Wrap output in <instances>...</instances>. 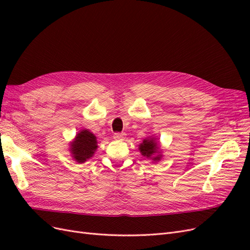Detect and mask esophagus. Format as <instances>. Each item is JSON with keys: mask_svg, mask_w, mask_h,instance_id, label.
Instances as JSON below:
<instances>
[{"mask_svg": "<svg viewBox=\"0 0 250 250\" xmlns=\"http://www.w3.org/2000/svg\"><path fill=\"white\" fill-rule=\"evenodd\" d=\"M124 137H125V133H123V132L113 133V138H115L116 140H123Z\"/></svg>", "mask_w": 250, "mask_h": 250, "instance_id": "obj_1", "label": "esophagus"}]
</instances>
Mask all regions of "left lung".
Returning a JSON list of instances; mask_svg holds the SVG:
<instances>
[{
    "instance_id": "8db88e82",
    "label": "left lung",
    "mask_w": 250,
    "mask_h": 250,
    "mask_svg": "<svg viewBox=\"0 0 250 250\" xmlns=\"http://www.w3.org/2000/svg\"><path fill=\"white\" fill-rule=\"evenodd\" d=\"M157 144L153 141V140H144L143 141V144H141L140 145V150L141 152L144 156H147V157H150L152 154H154L156 151H157ZM161 156H155L153 160L155 161H160Z\"/></svg>"
}]
</instances>
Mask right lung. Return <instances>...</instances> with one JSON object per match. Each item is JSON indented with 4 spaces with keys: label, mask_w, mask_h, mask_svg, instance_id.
<instances>
[{
    "label": "right lung",
    "mask_w": 250,
    "mask_h": 250,
    "mask_svg": "<svg viewBox=\"0 0 250 250\" xmlns=\"http://www.w3.org/2000/svg\"><path fill=\"white\" fill-rule=\"evenodd\" d=\"M97 147L95 135L88 130H82L72 143L71 152L78 163H84L87 158L93 156Z\"/></svg>",
    "instance_id": "add662e5"
}]
</instances>
